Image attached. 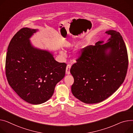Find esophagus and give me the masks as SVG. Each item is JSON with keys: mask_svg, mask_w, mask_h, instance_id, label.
I'll return each instance as SVG.
<instances>
[{"mask_svg": "<svg viewBox=\"0 0 133 133\" xmlns=\"http://www.w3.org/2000/svg\"><path fill=\"white\" fill-rule=\"evenodd\" d=\"M70 68H71V65H70V64H68L67 65V67H66V74H70Z\"/></svg>", "mask_w": 133, "mask_h": 133, "instance_id": "1", "label": "esophagus"}]
</instances>
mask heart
<instances>
[{
	"label": "heart",
	"mask_w": 133,
	"mask_h": 133,
	"mask_svg": "<svg viewBox=\"0 0 133 133\" xmlns=\"http://www.w3.org/2000/svg\"><path fill=\"white\" fill-rule=\"evenodd\" d=\"M72 45H70V46H72ZM60 53H61V55H64V52H63V51H61V52H60ZM76 55L78 56V55H79V54H78V53H77Z\"/></svg>",
	"instance_id": "obj_1"
}]
</instances>
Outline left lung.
Returning a JSON list of instances; mask_svg holds the SVG:
<instances>
[{"mask_svg": "<svg viewBox=\"0 0 133 133\" xmlns=\"http://www.w3.org/2000/svg\"><path fill=\"white\" fill-rule=\"evenodd\" d=\"M107 43L82 49V55L70 70L74 81L71 90L86 104L103 101L116 92L125 80L128 66L127 48L121 34L110 30Z\"/></svg>", "mask_w": 133, "mask_h": 133, "instance_id": "left-lung-1", "label": "left lung"}]
</instances>
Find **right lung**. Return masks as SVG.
Wrapping results in <instances>:
<instances>
[{"mask_svg": "<svg viewBox=\"0 0 133 133\" xmlns=\"http://www.w3.org/2000/svg\"><path fill=\"white\" fill-rule=\"evenodd\" d=\"M37 31L23 28L11 39L6 58L8 82L21 98L37 105L48 101L65 75L67 65L46 50L34 48L29 38Z\"/></svg>", "mask_w": 133, "mask_h": 133, "instance_id": "obj_1", "label": "right lung"}]
</instances>
